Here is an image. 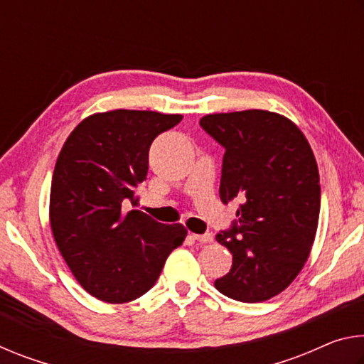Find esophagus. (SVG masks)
<instances>
[{
    "mask_svg": "<svg viewBox=\"0 0 364 364\" xmlns=\"http://www.w3.org/2000/svg\"><path fill=\"white\" fill-rule=\"evenodd\" d=\"M189 237L193 239V241L202 242V244H207V242H212L213 241L212 234H189Z\"/></svg>",
    "mask_w": 364,
    "mask_h": 364,
    "instance_id": "esophagus-1",
    "label": "esophagus"
}]
</instances>
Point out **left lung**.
<instances>
[{"instance_id": "obj_1", "label": "left lung", "mask_w": 364, "mask_h": 364, "mask_svg": "<svg viewBox=\"0 0 364 364\" xmlns=\"http://www.w3.org/2000/svg\"><path fill=\"white\" fill-rule=\"evenodd\" d=\"M200 127L226 151L220 199L239 202L237 221L217 234L232 267L215 287L245 304L264 301L310 257L321 207L316 159L300 128L276 112L208 114Z\"/></svg>"}]
</instances>
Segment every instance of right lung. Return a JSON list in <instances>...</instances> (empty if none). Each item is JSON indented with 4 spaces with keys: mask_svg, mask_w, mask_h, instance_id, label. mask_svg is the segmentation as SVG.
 <instances>
[{
    "mask_svg": "<svg viewBox=\"0 0 364 364\" xmlns=\"http://www.w3.org/2000/svg\"><path fill=\"white\" fill-rule=\"evenodd\" d=\"M181 119L152 110L93 114L59 152L49 196L54 241L80 286L107 304H127L149 291L186 237L180 223L125 212L127 202L136 205L152 141Z\"/></svg>",
    "mask_w": 364,
    "mask_h": 364,
    "instance_id": "1",
    "label": "right lung"
}]
</instances>
